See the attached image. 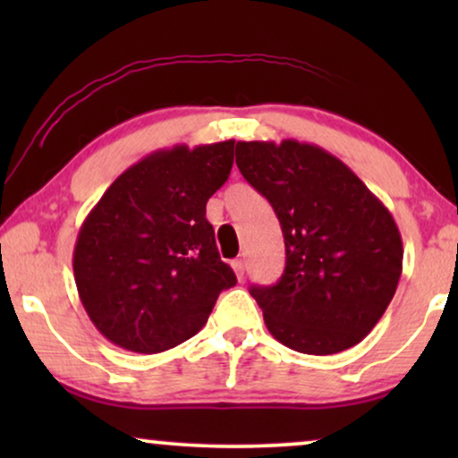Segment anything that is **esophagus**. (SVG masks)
Masks as SVG:
<instances>
[{
  "instance_id": "esophagus-1",
  "label": "esophagus",
  "mask_w": 458,
  "mask_h": 458,
  "mask_svg": "<svg viewBox=\"0 0 458 458\" xmlns=\"http://www.w3.org/2000/svg\"><path fill=\"white\" fill-rule=\"evenodd\" d=\"M231 267H233V271L237 275V279H243V273H246V265H243V260H233L231 262Z\"/></svg>"
}]
</instances>
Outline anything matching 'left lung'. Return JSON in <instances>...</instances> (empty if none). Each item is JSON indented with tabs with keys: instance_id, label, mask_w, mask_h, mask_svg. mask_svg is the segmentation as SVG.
<instances>
[{
	"instance_id": "1",
	"label": "left lung",
	"mask_w": 458,
	"mask_h": 458,
	"mask_svg": "<svg viewBox=\"0 0 458 458\" xmlns=\"http://www.w3.org/2000/svg\"><path fill=\"white\" fill-rule=\"evenodd\" d=\"M237 168L271 202L285 242L275 285L250 293L267 329L302 354H337L384 315L403 275L390 210L334 154L296 140L237 141Z\"/></svg>"
}]
</instances>
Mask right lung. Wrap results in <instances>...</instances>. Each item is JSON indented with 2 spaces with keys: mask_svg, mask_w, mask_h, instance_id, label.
I'll return each mask as SVG.
<instances>
[{
  "mask_svg": "<svg viewBox=\"0 0 458 458\" xmlns=\"http://www.w3.org/2000/svg\"><path fill=\"white\" fill-rule=\"evenodd\" d=\"M233 143L158 149L129 166L87 215L74 284L106 340L165 352L196 335L218 293L237 284L206 221V202L233 166Z\"/></svg>",
  "mask_w": 458,
  "mask_h": 458,
  "instance_id": "add662e5",
  "label": "right lung"
}]
</instances>
